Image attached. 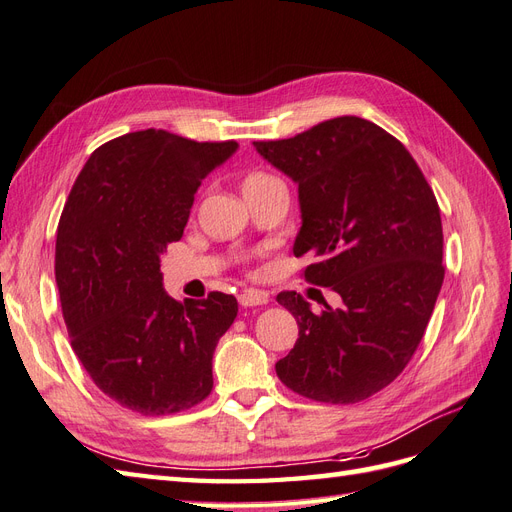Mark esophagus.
<instances>
[{"label": "esophagus", "mask_w": 512, "mask_h": 512, "mask_svg": "<svg viewBox=\"0 0 512 512\" xmlns=\"http://www.w3.org/2000/svg\"><path fill=\"white\" fill-rule=\"evenodd\" d=\"M239 303L243 307H256V305H267L269 303V294L262 290H245L239 294Z\"/></svg>", "instance_id": "34e87169"}]
</instances>
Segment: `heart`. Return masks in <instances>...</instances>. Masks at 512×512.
I'll list each match as a JSON object with an SVG mask.
<instances>
[{
    "mask_svg": "<svg viewBox=\"0 0 512 512\" xmlns=\"http://www.w3.org/2000/svg\"><path fill=\"white\" fill-rule=\"evenodd\" d=\"M273 179H275L273 175L258 173V170H256V173H250V175H247V177L243 179V185H241V188H243V192H245V190L258 188V185H265V183H269V181H273Z\"/></svg>",
    "mask_w": 512,
    "mask_h": 512,
    "instance_id": "1",
    "label": "heart"
}]
</instances>
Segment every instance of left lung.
Wrapping results in <instances>:
<instances>
[{
	"instance_id": "left-lung-1",
	"label": "left lung",
	"mask_w": 512,
	"mask_h": 512,
	"mask_svg": "<svg viewBox=\"0 0 512 512\" xmlns=\"http://www.w3.org/2000/svg\"><path fill=\"white\" fill-rule=\"evenodd\" d=\"M256 151L299 185L294 256L314 258L305 280L333 288L342 305L312 312L282 292L299 324L294 348L275 363L303 397L354 404L391 384L421 344L444 282L442 220L408 149L376 123L335 117Z\"/></svg>"
}]
</instances>
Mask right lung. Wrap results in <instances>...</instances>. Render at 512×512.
Here are the masks:
<instances>
[{
  "label": "right lung",
  "mask_w": 512,
  "mask_h": 512,
  "mask_svg": "<svg viewBox=\"0 0 512 512\" xmlns=\"http://www.w3.org/2000/svg\"><path fill=\"white\" fill-rule=\"evenodd\" d=\"M237 149L130 132L91 153L72 185L55 243L61 309L87 374L123 408L173 414L213 389V352L237 299L211 292L179 303L164 290L160 262L183 237L200 181Z\"/></svg>",
  "instance_id": "right-lung-1"
}]
</instances>
